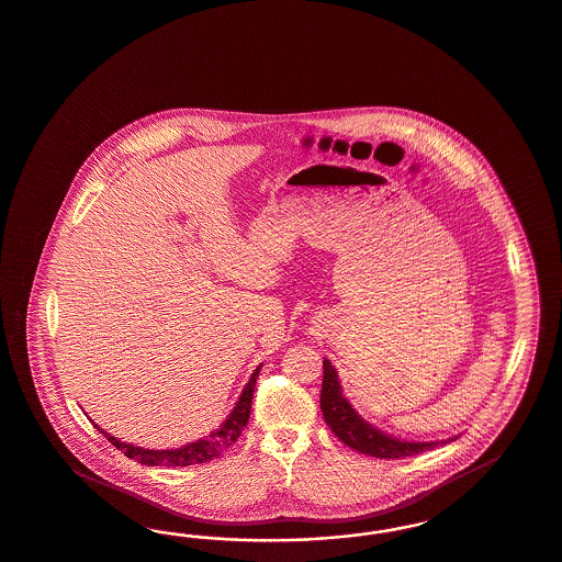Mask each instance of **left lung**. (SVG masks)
I'll return each instance as SVG.
<instances>
[{"label": "left lung", "mask_w": 562, "mask_h": 562, "mask_svg": "<svg viewBox=\"0 0 562 562\" xmlns=\"http://www.w3.org/2000/svg\"><path fill=\"white\" fill-rule=\"evenodd\" d=\"M319 407H322L326 425L347 448L356 449L366 456H374V458L414 456V453L428 451V449L458 439V437H451V439H441V441H407V439H397L389 432H382L381 428L372 427L368 420L361 418L360 414L353 409V405L349 404V400L342 395L337 370L328 358H324V381H322Z\"/></svg>", "instance_id": "obj_1"}]
</instances>
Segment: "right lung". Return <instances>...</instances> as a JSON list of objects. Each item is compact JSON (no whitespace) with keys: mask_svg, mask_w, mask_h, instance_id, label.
<instances>
[{"mask_svg":"<svg viewBox=\"0 0 562 562\" xmlns=\"http://www.w3.org/2000/svg\"><path fill=\"white\" fill-rule=\"evenodd\" d=\"M261 366H257V370L250 374L247 386L243 389L238 402L234 405V409L229 412V416L225 418L224 425L215 428L211 435H206L204 439H196L188 446H181L178 449H146L137 448L132 443L119 441L113 435H109L106 430L93 425L98 428L114 448L123 451L127 458H134L139 464L146 467H192V464H204L213 458H220L227 449L236 443V439L240 437L243 428L247 427L248 416H250V404H252V391H255V382L259 376Z\"/></svg>","mask_w":562,"mask_h":562,"instance_id":"obj_1","label":"right lung"}]
</instances>
